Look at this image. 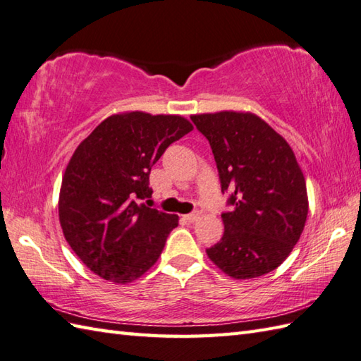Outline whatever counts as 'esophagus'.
<instances>
[{
  "label": "esophagus",
  "instance_id": "1",
  "mask_svg": "<svg viewBox=\"0 0 361 361\" xmlns=\"http://www.w3.org/2000/svg\"><path fill=\"white\" fill-rule=\"evenodd\" d=\"M197 218H200V215H197V213H188V215H183V219H185L187 223H195Z\"/></svg>",
  "mask_w": 361,
  "mask_h": 361
}]
</instances>
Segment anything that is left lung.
Returning a JSON list of instances; mask_svg holds the SVG:
<instances>
[{"label":"left lung","mask_w":361,"mask_h":361,"mask_svg":"<svg viewBox=\"0 0 361 361\" xmlns=\"http://www.w3.org/2000/svg\"><path fill=\"white\" fill-rule=\"evenodd\" d=\"M209 140L221 191H231L224 235L209 259L233 279L268 274L290 255L304 231V174L286 140L249 112L191 115Z\"/></svg>","instance_id":"1"}]
</instances>
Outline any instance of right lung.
I'll list each match as a JSON object with an SVG mask.
<instances>
[{
  "instance_id": "add662e5",
  "label": "right lung",
  "mask_w": 361,
  "mask_h": 361,
  "mask_svg": "<svg viewBox=\"0 0 361 361\" xmlns=\"http://www.w3.org/2000/svg\"><path fill=\"white\" fill-rule=\"evenodd\" d=\"M190 130L191 123L179 115L118 114L76 148L62 179L59 221L94 274L129 283L157 262L179 216L137 201L151 197L152 165Z\"/></svg>"
}]
</instances>
